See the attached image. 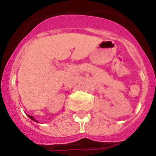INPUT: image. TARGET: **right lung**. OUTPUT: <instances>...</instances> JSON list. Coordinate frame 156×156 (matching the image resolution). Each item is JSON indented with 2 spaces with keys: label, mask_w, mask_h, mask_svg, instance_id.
<instances>
[{
  "label": "right lung",
  "mask_w": 156,
  "mask_h": 156,
  "mask_svg": "<svg viewBox=\"0 0 156 156\" xmlns=\"http://www.w3.org/2000/svg\"><path fill=\"white\" fill-rule=\"evenodd\" d=\"M28 117H29V118H30L31 120H33V121H34V122H37V121H36V120H35V119H34V118L33 116L28 115Z\"/></svg>",
  "instance_id": "add662e5"
}]
</instances>
